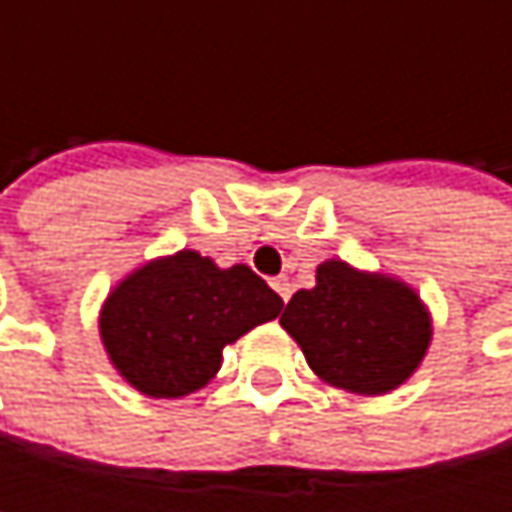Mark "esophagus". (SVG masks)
<instances>
[{
    "mask_svg": "<svg viewBox=\"0 0 512 512\" xmlns=\"http://www.w3.org/2000/svg\"><path fill=\"white\" fill-rule=\"evenodd\" d=\"M272 290H275V293H278V296H281L284 302H287V299H290V293H293V290H290V281H287V278H275V281H272Z\"/></svg>",
    "mask_w": 512,
    "mask_h": 512,
    "instance_id": "esophagus-1",
    "label": "esophagus"
}]
</instances>
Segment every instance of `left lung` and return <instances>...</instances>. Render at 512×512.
<instances>
[{
	"mask_svg": "<svg viewBox=\"0 0 512 512\" xmlns=\"http://www.w3.org/2000/svg\"><path fill=\"white\" fill-rule=\"evenodd\" d=\"M281 326L320 379L370 397L403 385L433 335L430 314L412 287L358 272L344 260L317 266V284L293 293Z\"/></svg>",
	"mask_w": 512,
	"mask_h": 512,
	"instance_id": "8db88e82",
	"label": "left lung"
}]
</instances>
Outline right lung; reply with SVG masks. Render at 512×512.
<instances>
[{"instance_id": "right-lung-1", "label": "right lung", "mask_w": 512, "mask_h": 512, "mask_svg": "<svg viewBox=\"0 0 512 512\" xmlns=\"http://www.w3.org/2000/svg\"><path fill=\"white\" fill-rule=\"evenodd\" d=\"M284 302L246 263L219 269L198 252L159 257L127 275L100 311L118 373L148 397H186L222 367V350Z\"/></svg>"}]
</instances>
